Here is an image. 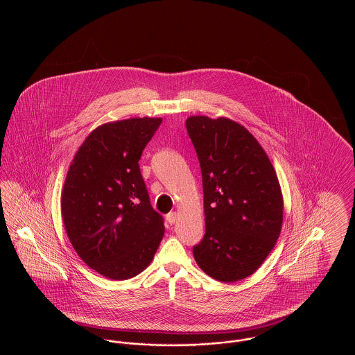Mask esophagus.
<instances>
[{
    "label": "esophagus",
    "instance_id": "esophagus-1",
    "mask_svg": "<svg viewBox=\"0 0 355 355\" xmlns=\"http://www.w3.org/2000/svg\"><path fill=\"white\" fill-rule=\"evenodd\" d=\"M177 217H178V214H177L175 211H171V213H169V214L166 216V220H168L170 225H174V223L177 222Z\"/></svg>",
    "mask_w": 355,
    "mask_h": 355
}]
</instances>
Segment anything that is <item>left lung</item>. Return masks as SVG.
Segmentation results:
<instances>
[{"label":"left lung","mask_w":355,"mask_h":355,"mask_svg":"<svg viewBox=\"0 0 355 355\" xmlns=\"http://www.w3.org/2000/svg\"><path fill=\"white\" fill-rule=\"evenodd\" d=\"M186 129L202 171L206 233L197 265L236 282L263 263L281 234L284 198L277 173L254 135L233 119L191 116Z\"/></svg>","instance_id":"obj_1"}]
</instances>
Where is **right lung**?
<instances>
[{
  "label": "right lung",
  "mask_w": 355,
  "mask_h": 355,
  "mask_svg": "<svg viewBox=\"0 0 355 355\" xmlns=\"http://www.w3.org/2000/svg\"><path fill=\"white\" fill-rule=\"evenodd\" d=\"M162 119L107 122L85 138L69 166L61 211L85 263L122 281L145 270L162 241L164 218L150 205L138 161Z\"/></svg>",
  "instance_id": "obj_1"
}]
</instances>
